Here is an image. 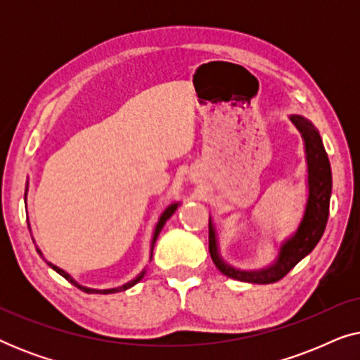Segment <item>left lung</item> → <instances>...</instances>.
Masks as SVG:
<instances>
[{
	"instance_id": "left-lung-1",
	"label": "left lung",
	"mask_w": 360,
	"mask_h": 360,
	"mask_svg": "<svg viewBox=\"0 0 360 360\" xmlns=\"http://www.w3.org/2000/svg\"><path fill=\"white\" fill-rule=\"evenodd\" d=\"M290 121L300 131L304 142V154L308 164V198L303 218L295 233L283 240L275 260L267 267L257 270H240L229 265L219 254L218 236L210 218V254L221 274L226 277L248 283H274L283 278L300 260L307 257L321 239L329 216V200L333 190L331 165L324 150L321 136L307 117L292 115Z\"/></svg>"
}]
</instances>
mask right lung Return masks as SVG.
Instances as JSON below:
<instances>
[{
  "label": "right lung",
  "mask_w": 360,
  "mask_h": 360,
  "mask_svg": "<svg viewBox=\"0 0 360 360\" xmlns=\"http://www.w3.org/2000/svg\"><path fill=\"white\" fill-rule=\"evenodd\" d=\"M26 195H27V188H26V193H24V201H26ZM179 205L180 203H172V205H169L167 206V208L164 210V213L160 214V218H159V221H157V224H155V229H154V234H152V240H150V259H152V250H154V245H155V240H157V238H159V234H160V231H162V228H164V224L167 223V219L170 218L172 214L175 213L176 211V208H179ZM29 226V224H27ZM37 254L41 255V257L44 259V255H42V252H41V249L37 248ZM46 260V259H44ZM47 262V265L49 267H52L53 270H56L57 274H60L63 278H67L68 282H70L72 285H75V287H78L80 290H83V292H86V293H103V295H108V293H117V292H124V290H127V288H131V287H134V285L137 283V282H141L142 280V277H144L146 275V269L142 270V272L137 275L136 278H132V280H129V282L127 283H124V285H121V287H115V288H106V290H96V288H88V287H83V285H80L77 282L75 278L72 277L70 274H67L65 270H62L60 267H57V265H53L52 262H49V260H46Z\"/></svg>",
  "instance_id": "1"
}]
</instances>
